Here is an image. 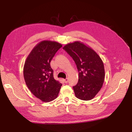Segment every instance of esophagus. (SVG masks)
<instances>
[{"instance_id":"1","label":"esophagus","mask_w":132,"mask_h":132,"mask_svg":"<svg viewBox=\"0 0 132 132\" xmlns=\"http://www.w3.org/2000/svg\"><path fill=\"white\" fill-rule=\"evenodd\" d=\"M63 80H64V83H67L68 82V78H66V79H63Z\"/></svg>"}]
</instances>
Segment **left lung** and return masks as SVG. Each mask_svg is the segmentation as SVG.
Returning <instances> with one entry per match:
<instances>
[{
	"instance_id": "left-lung-1",
	"label": "left lung",
	"mask_w": 132,
	"mask_h": 132,
	"mask_svg": "<svg viewBox=\"0 0 132 132\" xmlns=\"http://www.w3.org/2000/svg\"><path fill=\"white\" fill-rule=\"evenodd\" d=\"M63 49L73 59L79 71L78 82L73 87L75 96L83 100L92 99L104 81L102 59L91 47L79 41L68 44Z\"/></svg>"
}]
</instances>
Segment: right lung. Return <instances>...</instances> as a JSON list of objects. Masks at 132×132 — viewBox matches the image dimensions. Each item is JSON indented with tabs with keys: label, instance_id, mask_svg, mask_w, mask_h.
Returning <instances> with one entry per match:
<instances>
[{
	"label": "right lung",
	"instance_id": "1",
	"mask_svg": "<svg viewBox=\"0 0 132 132\" xmlns=\"http://www.w3.org/2000/svg\"><path fill=\"white\" fill-rule=\"evenodd\" d=\"M62 44L44 40L33 47L25 62L23 74L30 92L41 101L49 102L57 97L62 84L53 77L50 62Z\"/></svg>",
	"mask_w": 132,
	"mask_h": 132
}]
</instances>
